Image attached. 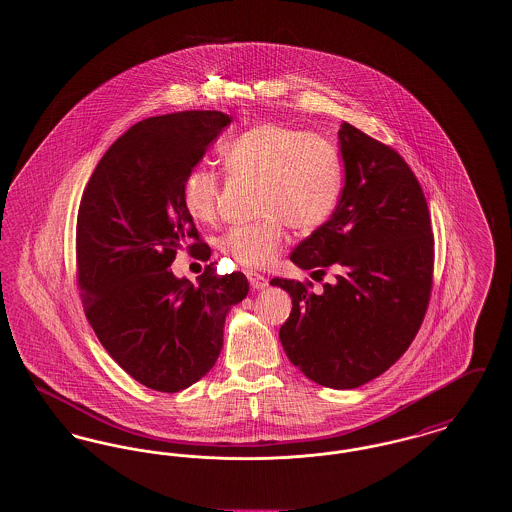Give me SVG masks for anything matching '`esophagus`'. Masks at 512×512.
I'll use <instances>...</instances> for the list:
<instances>
[{
	"label": "esophagus",
	"instance_id": "obj_1",
	"mask_svg": "<svg viewBox=\"0 0 512 512\" xmlns=\"http://www.w3.org/2000/svg\"><path fill=\"white\" fill-rule=\"evenodd\" d=\"M245 274H247V280H249V284L253 286V290H265V288H267V276H263V274H259V272H253V270H247Z\"/></svg>",
	"mask_w": 512,
	"mask_h": 512
}]
</instances>
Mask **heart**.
Returning <instances> with one entry per match:
<instances>
[{"label":"heart","instance_id":"heart-1","mask_svg":"<svg viewBox=\"0 0 512 512\" xmlns=\"http://www.w3.org/2000/svg\"><path fill=\"white\" fill-rule=\"evenodd\" d=\"M224 161L234 174L261 184L259 213L265 217L255 224L232 226L219 240L220 253L242 267H267L286 245V222L299 232H311L326 222L338 203L340 157L336 147L318 134L259 124L226 144ZM182 199L194 219H215L219 174L195 167L186 176Z\"/></svg>","mask_w":512,"mask_h":512}]
</instances>
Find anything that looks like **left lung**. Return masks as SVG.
<instances>
[{
    "instance_id": "left-lung-1",
    "label": "left lung",
    "mask_w": 512,
    "mask_h": 512,
    "mask_svg": "<svg viewBox=\"0 0 512 512\" xmlns=\"http://www.w3.org/2000/svg\"><path fill=\"white\" fill-rule=\"evenodd\" d=\"M338 138L340 201L290 255L318 276L332 268L336 280L317 293L295 280L270 284L292 297L280 328L288 359L320 386L353 390L386 372L414 340L430 301L434 236L403 157L347 122Z\"/></svg>"
}]
</instances>
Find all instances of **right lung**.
Segmentation results:
<instances>
[{"mask_svg": "<svg viewBox=\"0 0 512 512\" xmlns=\"http://www.w3.org/2000/svg\"><path fill=\"white\" fill-rule=\"evenodd\" d=\"M232 122L220 111H182L134 124L107 149L76 220L78 286L88 322L136 382L186 390L219 359L226 315L249 292L242 272L176 278V251L199 238L182 190L207 147Z\"/></svg>", "mask_w": 512, "mask_h": 512, "instance_id": "right-lung-1", "label": "right lung"}]
</instances>
